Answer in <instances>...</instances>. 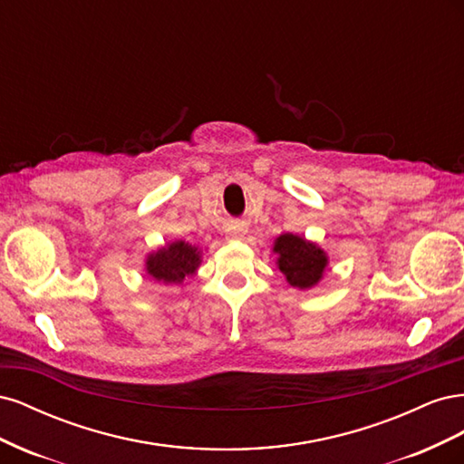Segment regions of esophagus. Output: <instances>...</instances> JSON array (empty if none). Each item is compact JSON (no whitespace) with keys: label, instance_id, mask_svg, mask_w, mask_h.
<instances>
[{"label":"esophagus","instance_id":"1","mask_svg":"<svg viewBox=\"0 0 464 464\" xmlns=\"http://www.w3.org/2000/svg\"><path fill=\"white\" fill-rule=\"evenodd\" d=\"M246 234V228L244 227H240V224H237V227H234L230 232H228V237H232V240H240V237Z\"/></svg>","mask_w":464,"mask_h":464}]
</instances>
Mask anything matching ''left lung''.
<instances>
[{
    "instance_id": "1",
    "label": "left lung",
    "mask_w": 464,
    "mask_h": 464,
    "mask_svg": "<svg viewBox=\"0 0 464 464\" xmlns=\"http://www.w3.org/2000/svg\"><path fill=\"white\" fill-rule=\"evenodd\" d=\"M275 251L278 254V269L292 286L310 288L317 285L327 266L325 251L300 236L283 234L276 237Z\"/></svg>"
}]
</instances>
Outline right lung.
<instances>
[{
  "label": "right lung",
  "mask_w": 464,
  "mask_h": 464,
  "mask_svg": "<svg viewBox=\"0 0 464 464\" xmlns=\"http://www.w3.org/2000/svg\"><path fill=\"white\" fill-rule=\"evenodd\" d=\"M199 265V251L191 244L174 242L159 249L147 259V273L164 283L179 285L186 276L193 275Z\"/></svg>",
  "instance_id": "obj_1"
}]
</instances>
